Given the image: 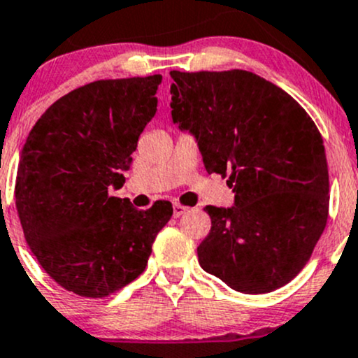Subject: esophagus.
Wrapping results in <instances>:
<instances>
[{
	"mask_svg": "<svg viewBox=\"0 0 358 358\" xmlns=\"http://www.w3.org/2000/svg\"><path fill=\"white\" fill-rule=\"evenodd\" d=\"M187 210H188V207L182 206V203H175V206H173V215H175V217H180V215L185 214Z\"/></svg>",
	"mask_w": 358,
	"mask_h": 358,
	"instance_id": "esophagus-1",
	"label": "esophagus"
}]
</instances>
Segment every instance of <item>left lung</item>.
Instances as JSON below:
<instances>
[{"instance_id":"1","label":"left lung","mask_w":358,"mask_h":358,"mask_svg":"<svg viewBox=\"0 0 358 358\" xmlns=\"http://www.w3.org/2000/svg\"><path fill=\"white\" fill-rule=\"evenodd\" d=\"M171 117L197 141L209 173L229 176L233 207L207 206L199 263L243 294L289 284L328 219L323 137L289 93L243 69L171 71Z\"/></svg>"}]
</instances>
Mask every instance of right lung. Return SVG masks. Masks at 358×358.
Masks as SVG:
<instances>
[{"label":"right lung","instance_id":"add662e5","mask_svg":"<svg viewBox=\"0 0 358 358\" xmlns=\"http://www.w3.org/2000/svg\"><path fill=\"white\" fill-rule=\"evenodd\" d=\"M161 74L100 80L59 98L35 122L20 156L15 200L27 243L61 287L107 297L144 272L173 207L137 210L112 197L148 122Z\"/></svg>","mask_w":358,"mask_h":358}]
</instances>
